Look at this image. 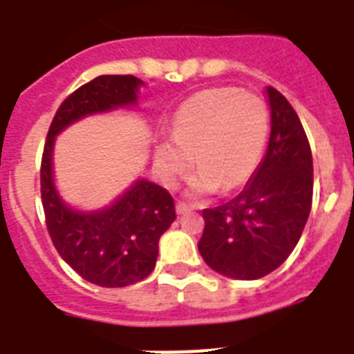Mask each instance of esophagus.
I'll list each match as a JSON object with an SVG mask.
<instances>
[{"mask_svg":"<svg viewBox=\"0 0 354 354\" xmlns=\"http://www.w3.org/2000/svg\"><path fill=\"white\" fill-rule=\"evenodd\" d=\"M196 209V205H189L185 201H178L176 203V212L178 214H183V212H189V210Z\"/></svg>","mask_w":354,"mask_h":354,"instance_id":"obj_1","label":"esophagus"}]
</instances>
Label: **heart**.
Segmentation results:
<instances>
[{
  "mask_svg": "<svg viewBox=\"0 0 354 354\" xmlns=\"http://www.w3.org/2000/svg\"><path fill=\"white\" fill-rule=\"evenodd\" d=\"M270 135L268 106L237 88H210L178 108L172 136L156 145V165L174 183L194 162L192 194L232 191L245 185L259 167Z\"/></svg>",
  "mask_w": 354,
  "mask_h": 354,
  "instance_id": "heart-1",
  "label": "heart"
}]
</instances>
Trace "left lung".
<instances>
[{
  "instance_id": "obj_1",
  "label": "left lung",
  "mask_w": 354,
  "mask_h": 354,
  "mask_svg": "<svg viewBox=\"0 0 354 354\" xmlns=\"http://www.w3.org/2000/svg\"><path fill=\"white\" fill-rule=\"evenodd\" d=\"M272 135L252 182L228 203L205 209L201 257L232 279H261L301 239L313 200V160L295 109L270 86Z\"/></svg>"
}]
</instances>
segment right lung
I'll list each match as a JSON object with an SVG mask.
<instances>
[{"instance_id":"right-lung-1","label":"right lung","mask_w":354,"mask_h":354,"mask_svg":"<svg viewBox=\"0 0 354 354\" xmlns=\"http://www.w3.org/2000/svg\"><path fill=\"white\" fill-rule=\"evenodd\" d=\"M142 84L133 75H100L62 100L50 124L41 158V201L55 250L88 283L122 288L154 270L162 234L176 219L167 189L138 180L120 200L100 212H77L53 189L52 147L68 124L91 113L108 111L136 100Z\"/></svg>"}]
</instances>
